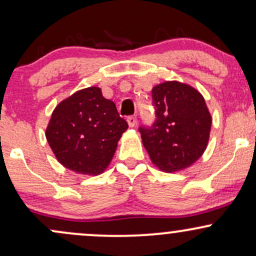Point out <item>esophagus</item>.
I'll return each mask as SVG.
<instances>
[{"label":"esophagus","mask_w":256,"mask_h":256,"mask_svg":"<svg viewBox=\"0 0 256 256\" xmlns=\"http://www.w3.org/2000/svg\"><path fill=\"white\" fill-rule=\"evenodd\" d=\"M128 126H130V128H134V126L137 124V118L134 116H130L128 118Z\"/></svg>","instance_id":"1"}]
</instances>
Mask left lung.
I'll use <instances>...</instances> for the list:
<instances>
[{
	"instance_id": "1",
	"label": "left lung",
	"mask_w": 256,
	"mask_h": 256,
	"mask_svg": "<svg viewBox=\"0 0 256 256\" xmlns=\"http://www.w3.org/2000/svg\"><path fill=\"white\" fill-rule=\"evenodd\" d=\"M152 96L156 120L152 128H140L152 162L164 172L192 166L207 148L212 126L204 96L177 80L155 85Z\"/></svg>"
}]
</instances>
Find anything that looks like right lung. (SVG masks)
Masks as SVG:
<instances>
[{"label": "right lung", "instance_id": "add662e5", "mask_svg": "<svg viewBox=\"0 0 256 256\" xmlns=\"http://www.w3.org/2000/svg\"><path fill=\"white\" fill-rule=\"evenodd\" d=\"M128 125L98 86L74 92L52 114L46 137L58 162L73 172L98 176L110 166Z\"/></svg>", "mask_w": 256, "mask_h": 256}]
</instances>
